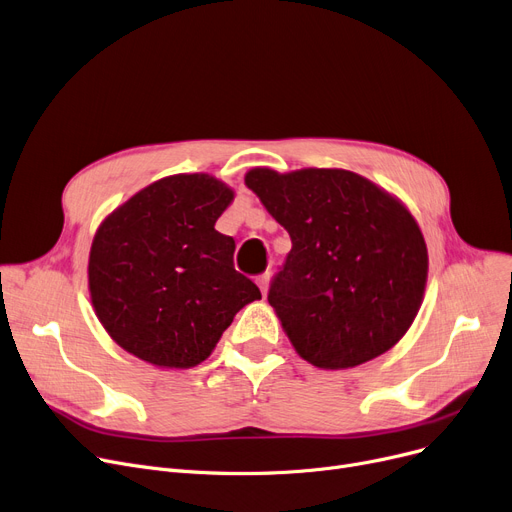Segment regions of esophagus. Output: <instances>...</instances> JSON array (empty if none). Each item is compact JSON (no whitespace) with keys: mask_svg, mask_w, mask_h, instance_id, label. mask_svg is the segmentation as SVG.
<instances>
[{"mask_svg":"<svg viewBox=\"0 0 512 512\" xmlns=\"http://www.w3.org/2000/svg\"><path fill=\"white\" fill-rule=\"evenodd\" d=\"M269 283H271V273H264L258 277V287L262 291V296H266V291H269Z\"/></svg>","mask_w":512,"mask_h":512,"instance_id":"esophagus-1","label":"esophagus"}]
</instances>
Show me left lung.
Instances as JSON below:
<instances>
[{
  "instance_id": "left-lung-1",
  "label": "left lung",
  "mask_w": 512,
  "mask_h": 512,
  "mask_svg": "<svg viewBox=\"0 0 512 512\" xmlns=\"http://www.w3.org/2000/svg\"><path fill=\"white\" fill-rule=\"evenodd\" d=\"M246 185L291 237L269 304L296 352L339 371L394 348L421 308L429 269L408 208L344 168H252Z\"/></svg>"
}]
</instances>
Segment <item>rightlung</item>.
<instances>
[{"mask_svg":"<svg viewBox=\"0 0 512 512\" xmlns=\"http://www.w3.org/2000/svg\"><path fill=\"white\" fill-rule=\"evenodd\" d=\"M233 189L206 173L164 177L97 227L89 294L97 319L129 354L191 369L216 348L260 289L233 266L235 241L214 223Z\"/></svg>","mask_w":512,"mask_h":512,"instance_id":"add662e5","label":"right lung"}]
</instances>
